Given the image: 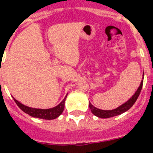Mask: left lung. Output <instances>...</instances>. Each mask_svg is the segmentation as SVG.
<instances>
[{"label":"left lung","mask_w":153,"mask_h":153,"mask_svg":"<svg viewBox=\"0 0 153 153\" xmlns=\"http://www.w3.org/2000/svg\"><path fill=\"white\" fill-rule=\"evenodd\" d=\"M13 98L22 111H24L25 114H28L30 116L33 117H38V118L45 119V120H52V119L57 118L58 117L62 114V111H63V109H64L65 100L62 101L60 104H59L54 108L48 109H41L26 106L25 105L21 104L17 100H16L13 97Z\"/></svg>","instance_id":"left-lung-1"}]
</instances>
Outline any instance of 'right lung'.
<instances>
[{
    "instance_id": "obj_1",
    "label": "right lung",
    "mask_w": 153,
    "mask_h": 153,
    "mask_svg": "<svg viewBox=\"0 0 153 153\" xmlns=\"http://www.w3.org/2000/svg\"><path fill=\"white\" fill-rule=\"evenodd\" d=\"M143 86V81L141 82L140 83V86H139V88L137 89V91H136V93L134 94V95L132 97V98L129 99L127 102H126L125 104H123L121 106H119L118 108H117L115 109H113V110H102L101 111L100 109H97L96 110V108L92 107V105H90V108L91 109V111L94 115H96L98 117H102V118H108V117H111L117 116V115H119V114H121L124 112L127 111L129 108H130L132 105H133L137 99L138 96L140 94V91H141V88H142Z\"/></svg>"
}]
</instances>
